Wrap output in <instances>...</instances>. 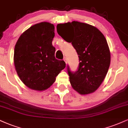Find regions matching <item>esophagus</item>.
Here are the masks:
<instances>
[{"instance_id":"esophagus-1","label":"esophagus","mask_w":128,"mask_h":128,"mask_svg":"<svg viewBox=\"0 0 128 128\" xmlns=\"http://www.w3.org/2000/svg\"><path fill=\"white\" fill-rule=\"evenodd\" d=\"M64 61H65V62L66 63V64H67V58H66V57L64 58Z\"/></svg>"}]
</instances>
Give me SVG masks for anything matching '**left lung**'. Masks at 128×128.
Returning <instances> with one entry per match:
<instances>
[{
  "label": "left lung",
  "mask_w": 128,
  "mask_h": 128,
  "mask_svg": "<svg viewBox=\"0 0 128 128\" xmlns=\"http://www.w3.org/2000/svg\"><path fill=\"white\" fill-rule=\"evenodd\" d=\"M72 28L73 36L65 34L66 28ZM57 33L67 42L72 43L79 56L77 72L72 73L68 66L71 85L80 95L94 92L105 79L110 64V52L103 34L94 26L72 21L56 26Z\"/></svg>",
  "instance_id": "1"
}]
</instances>
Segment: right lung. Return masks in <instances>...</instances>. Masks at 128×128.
Returning <instances> with one entry per match:
<instances>
[{
    "mask_svg": "<svg viewBox=\"0 0 128 128\" xmlns=\"http://www.w3.org/2000/svg\"><path fill=\"white\" fill-rule=\"evenodd\" d=\"M55 27L42 22L26 30L15 44L14 62L22 83L30 89L42 91L49 88L66 67L62 60L55 58L52 42Z\"/></svg>",
    "mask_w": 128,
    "mask_h": 128,
    "instance_id": "right-lung-1",
    "label": "right lung"
}]
</instances>
